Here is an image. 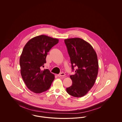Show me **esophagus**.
Returning <instances> with one entry per match:
<instances>
[{"label": "esophagus", "instance_id": "esophagus-1", "mask_svg": "<svg viewBox=\"0 0 122 122\" xmlns=\"http://www.w3.org/2000/svg\"><path fill=\"white\" fill-rule=\"evenodd\" d=\"M65 76V74L64 73H61L60 74L58 75V77H61V76Z\"/></svg>", "mask_w": 122, "mask_h": 122}]
</instances>
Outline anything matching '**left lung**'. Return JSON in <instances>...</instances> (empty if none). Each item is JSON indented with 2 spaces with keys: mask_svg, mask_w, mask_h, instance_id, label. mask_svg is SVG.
<instances>
[{
  "mask_svg": "<svg viewBox=\"0 0 122 122\" xmlns=\"http://www.w3.org/2000/svg\"><path fill=\"white\" fill-rule=\"evenodd\" d=\"M70 56L72 71L75 74L70 76L72 85L66 88L70 95L80 97L85 96L92 87L98 72L97 53L92 45L80 38L64 40Z\"/></svg>",
  "mask_w": 122,
  "mask_h": 122,
  "instance_id": "8db88e82",
  "label": "left lung"
}]
</instances>
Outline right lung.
I'll return each instance as SVG.
<instances>
[{"label": "right lung", "mask_w": 122, "mask_h": 122, "mask_svg": "<svg viewBox=\"0 0 122 122\" xmlns=\"http://www.w3.org/2000/svg\"><path fill=\"white\" fill-rule=\"evenodd\" d=\"M58 41L40 35L30 40L24 47L20 59V74L26 86L34 93L48 90L54 79V75L49 70L41 68L46 63L47 52Z\"/></svg>", "instance_id": "obj_1"}]
</instances>
